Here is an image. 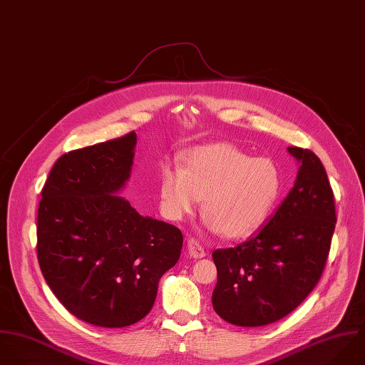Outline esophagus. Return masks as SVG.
I'll use <instances>...</instances> for the list:
<instances>
[{"label":"esophagus","mask_w":365,"mask_h":365,"mask_svg":"<svg viewBox=\"0 0 365 365\" xmlns=\"http://www.w3.org/2000/svg\"><path fill=\"white\" fill-rule=\"evenodd\" d=\"M187 251H189V255L193 257V258H203V257H206L205 248L195 238H189L187 240Z\"/></svg>","instance_id":"obj_1"}]
</instances>
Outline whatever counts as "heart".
Returning a JSON list of instances; mask_svg holds the SVG:
<instances>
[{
	"label": "heart",
	"instance_id": "1",
	"mask_svg": "<svg viewBox=\"0 0 365 365\" xmlns=\"http://www.w3.org/2000/svg\"><path fill=\"white\" fill-rule=\"evenodd\" d=\"M163 215L183 220L203 199L205 225L227 238L247 237L274 210L281 195V170L271 158H254L231 144L192 149L183 169L163 166L159 175Z\"/></svg>",
	"mask_w": 365,
	"mask_h": 365
}]
</instances>
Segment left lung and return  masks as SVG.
I'll return each instance as SVG.
<instances>
[{
    "instance_id": "left-lung-1",
    "label": "left lung",
    "mask_w": 365,
    "mask_h": 365,
    "mask_svg": "<svg viewBox=\"0 0 365 365\" xmlns=\"http://www.w3.org/2000/svg\"><path fill=\"white\" fill-rule=\"evenodd\" d=\"M288 152L299 170L275 215L245 242L212 254L213 309L235 326H267L289 314L317 285L329 257L337 219L327 173L312 150Z\"/></svg>"
}]
</instances>
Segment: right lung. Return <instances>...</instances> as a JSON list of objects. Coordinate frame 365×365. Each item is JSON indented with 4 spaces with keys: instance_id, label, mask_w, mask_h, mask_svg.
<instances>
[{
    "instance_id": "obj_1",
    "label": "right lung",
    "mask_w": 365,
    "mask_h": 365,
    "mask_svg": "<svg viewBox=\"0 0 365 365\" xmlns=\"http://www.w3.org/2000/svg\"><path fill=\"white\" fill-rule=\"evenodd\" d=\"M137 134L62 155L38 207L43 278L77 319L125 327L153 306L160 277L180 257L183 235L141 216L118 193L130 179Z\"/></svg>"
}]
</instances>
